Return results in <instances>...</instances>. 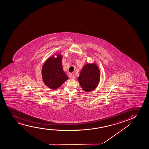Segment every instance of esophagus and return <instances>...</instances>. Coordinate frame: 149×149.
Wrapping results in <instances>:
<instances>
[{
  "label": "esophagus",
  "instance_id": "34e87169",
  "mask_svg": "<svg viewBox=\"0 0 149 149\" xmlns=\"http://www.w3.org/2000/svg\"><path fill=\"white\" fill-rule=\"evenodd\" d=\"M69 77L71 79H74L75 78V76L73 75V74H70L69 75Z\"/></svg>",
  "mask_w": 149,
  "mask_h": 149
}]
</instances>
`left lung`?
Wrapping results in <instances>:
<instances>
[{
    "label": "left lung",
    "instance_id": "1",
    "mask_svg": "<svg viewBox=\"0 0 149 149\" xmlns=\"http://www.w3.org/2000/svg\"><path fill=\"white\" fill-rule=\"evenodd\" d=\"M100 79V70L96 63H86L82 68L78 80L85 92L95 89Z\"/></svg>",
    "mask_w": 149,
    "mask_h": 149
}]
</instances>
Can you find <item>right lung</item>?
I'll list each match as a JSON object with an SVG mask.
<instances>
[{"label": "right lung", "instance_id": "right-lung-1", "mask_svg": "<svg viewBox=\"0 0 149 149\" xmlns=\"http://www.w3.org/2000/svg\"><path fill=\"white\" fill-rule=\"evenodd\" d=\"M55 55L56 57L53 55L46 60L42 69L44 83L47 87L53 90L57 89L68 79L62 67V55L59 53Z\"/></svg>", "mask_w": 149, "mask_h": 149}]
</instances>
